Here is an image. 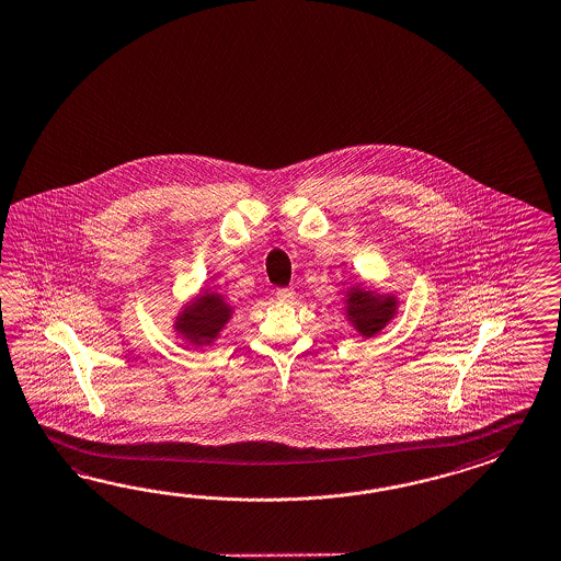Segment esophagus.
Segmentation results:
<instances>
[{
	"label": "esophagus",
	"mask_w": 561,
	"mask_h": 561,
	"mask_svg": "<svg viewBox=\"0 0 561 561\" xmlns=\"http://www.w3.org/2000/svg\"><path fill=\"white\" fill-rule=\"evenodd\" d=\"M275 298L279 299V301H291V299L296 298V291L289 289V287H279L275 291Z\"/></svg>",
	"instance_id": "34e87169"
}]
</instances>
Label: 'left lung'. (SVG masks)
Listing matches in <instances>:
<instances>
[{"label": "left lung", "instance_id": "obj_1", "mask_svg": "<svg viewBox=\"0 0 561 561\" xmlns=\"http://www.w3.org/2000/svg\"><path fill=\"white\" fill-rule=\"evenodd\" d=\"M397 311L394 296H378L364 287H352L346 299V313L362 336L370 337L392 320Z\"/></svg>", "mask_w": 561, "mask_h": 561}]
</instances>
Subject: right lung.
Returning a JSON list of instances; mask_svg holds the SVG:
<instances>
[{
    "instance_id": "obj_1",
    "label": "right lung",
    "mask_w": 561,
    "mask_h": 561,
    "mask_svg": "<svg viewBox=\"0 0 561 561\" xmlns=\"http://www.w3.org/2000/svg\"><path fill=\"white\" fill-rule=\"evenodd\" d=\"M231 310L233 308L219 294L207 291L176 316L174 330L197 346L211 344L229 322Z\"/></svg>"
}]
</instances>
